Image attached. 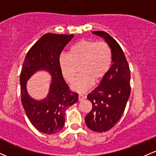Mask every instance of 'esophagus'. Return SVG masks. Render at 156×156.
<instances>
[{"label":"esophagus","instance_id":"obj_1","mask_svg":"<svg viewBox=\"0 0 156 156\" xmlns=\"http://www.w3.org/2000/svg\"><path fill=\"white\" fill-rule=\"evenodd\" d=\"M84 99H85V97H84L83 95H82V94L78 95V101H79V102H81V101H83Z\"/></svg>","mask_w":156,"mask_h":156}]
</instances>
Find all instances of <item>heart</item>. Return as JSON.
I'll use <instances>...</instances> for the list:
<instances>
[{"label":"heart","instance_id":"obj_1","mask_svg":"<svg viewBox=\"0 0 156 156\" xmlns=\"http://www.w3.org/2000/svg\"><path fill=\"white\" fill-rule=\"evenodd\" d=\"M112 51L106 42L82 39L71 46L69 55L62 54L59 59V66L65 80L72 83L73 91L83 93L89 90L93 82L99 83L110 70L112 64Z\"/></svg>","mask_w":156,"mask_h":156}]
</instances>
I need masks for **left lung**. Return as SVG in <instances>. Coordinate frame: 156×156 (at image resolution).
Returning a JSON list of instances; mask_svg holds the SVG:
<instances>
[{
  "instance_id": "8db88e82",
  "label": "left lung",
  "mask_w": 156,
  "mask_h": 156,
  "mask_svg": "<svg viewBox=\"0 0 156 156\" xmlns=\"http://www.w3.org/2000/svg\"><path fill=\"white\" fill-rule=\"evenodd\" d=\"M92 33L103 37L110 46L112 64L99 85L88 94L92 109L85 122L91 130L105 132L118 123L124 111L131 93L130 70L123 50L113 37L104 31Z\"/></svg>"
}]
</instances>
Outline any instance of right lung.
<instances>
[{
	"label": "right lung",
	"mask_w": 156,
	"mask_h": 156,
	"mask_svg": "<svg viewBox=\"0 0 156 156\" xmlns=\"http://www.w3.org/2000/svg\"><path fill=\"white\" fill-rule=\"evenodd\" d=\"M73 36L44 35L28 51L22 65L20 80L22 104L30 123L44 134L60 132L65 124V111L78 102V94L69 90L59 66L60 54ZM39 70L48 71L52 77L50 92L40 101L32 98L27 91V81Z\"/></svg>",
	"instance_id": "1"
}]
</instances>
